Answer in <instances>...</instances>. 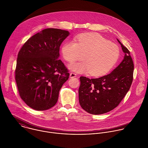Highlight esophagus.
<instances>
[{
	"instance_id": "esophagus-1",
	"label": "esophagus",
	"mask_w": 148,
	"mask_h": 148,
	"mask_svg": "<svg viewBox=\"0 0 148 148\" xmlns=\"http://www.w3.org/2000/svg\"><path fill=\"white\" fill-rule=\"evenodd\" d=\"M70 78H74V77H77V74L74 73H71L70 74Z\"/></svg>"
}]
</instances>
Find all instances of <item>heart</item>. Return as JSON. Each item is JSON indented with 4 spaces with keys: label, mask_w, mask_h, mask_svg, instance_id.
I'll return each instance as SVG.
<instances>
[{
    "label": "heart",
    "mask_w": 148,
    "mask_h": 148,
    "mask_svg": "<svg viewBox=\"0 0 148 148\" xmlns=\"http://www.w3.org/2000/svg\"><path fill=\"white\" fill-rule=\"evenodd\" d=\"M63 58L69 63L79 59L82 61L70 64V70L78 73H88L99 77L109 72L119 57V48L115 44L97 33H82L76 36L75 41L66 42L62 47Z\"/></svg>",
    "instance_id": "heart-1"
}]
</instances>
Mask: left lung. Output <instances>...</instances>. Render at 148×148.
<instances>
[{
	"mask_svg": "<svg viewBox=\"0 0 148 148\" xmlns=\"http://www.w3.org/2000/svg\"><path fill=\"white\" fill-rule=\"evenodd\" d=\"M125 53L121 63L111 73L98 78L81 77L79 102L93 115H100L116 108L129 90L133 79L134 64L130 51L117 38Z\"/></svg>",
	"mask_w": 148,
	"mask_h": 148,
	"instance_id": "1",
	"label": "left lung"
}]
</instances>
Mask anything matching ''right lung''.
<instances>
[{
  "label": "right lung",
  "mask_w": 148,
  "mask_h": 148,
  "mask_svg": "<svg viewBox=\"0 0 148 148\" xmlns=\"http://www.w3.org/2000/svg\"><path fill=\"white\" fill-rule=\"evenodd\" d=\"M69 31L47 28L36 33L18 52L15 81L21 98L30 108L44 111L53 107L70 74L59 59V48Z\"/></svg>",
  "instance_id": "obj_1"
}]
</instances>
